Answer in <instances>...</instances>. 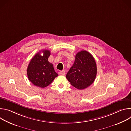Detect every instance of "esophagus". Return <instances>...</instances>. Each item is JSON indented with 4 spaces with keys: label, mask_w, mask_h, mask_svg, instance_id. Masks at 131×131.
I'll use <instances>...</instances> for the list:
<instances>
[{
    "label": "esophagus",
    "mask_w": 131,
    "mask_h": 131,
    "mask_svg": "<svg viewBox=\"0 0 131 131\" xmlns=\"http://www.w3.org/2000/svg\"><path fill=\"white\" fill-rule=\"evenodd\" d=\"M65 73H66L65 70H63L60 71V74H61V75H65Z\"/></svg>",
    "instance_id": "obj_1"
}]
</instances>
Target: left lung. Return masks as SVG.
<instances>
[{"label":"left lung","mask_w":131,"mask_h":131,"mask_svg":"<svg viewBox=\"0 0 131 131\" xmlns=\"http://www.w3.org/2000/svg\"><path fill=\"white\" fill-rule=\"evenodd\" d=\"M97 73L96 64L91 54L86 51L79 52L66 74L71 84L79 90L86 88L94 81Z\"/></svg>","instance_id":"left-lung-1"}]
</instances>
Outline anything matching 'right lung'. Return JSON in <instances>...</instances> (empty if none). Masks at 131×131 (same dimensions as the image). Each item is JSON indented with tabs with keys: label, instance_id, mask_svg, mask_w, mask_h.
Instances as JSON below:
<instances>
[{
	"label": "right lung",
	"instance_id": "1",
	"mask_svg": "<svg viewBox=\"0 0 131 131\" xmlns=\"http://www.w3.org/2000/svg\"><path fill=\"white\" fill-rule=\"evenodd\" d=\"M42 51L43 55L40 53ZM51 54L48 50H44L36 53L29 62L27 74L29 80L35 86L44 88L54 80L58 74L54 69L53 65L48 61Z\"/></svg>",
	"mask_w": 131,
	"mask_h": 131
}]
</instances>
